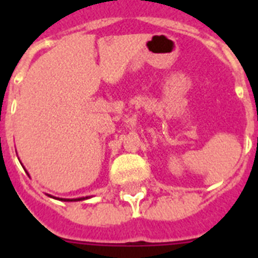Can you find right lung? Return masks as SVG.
<instances>
[{
  "label": "right lung",
  "instance_id": "right-lung-1",
  "mask_svg": "<svg viewBox=\"0 0 258 258\" xmlns=\"http://www.w3.org/2000/svg\"><path fill=\"white\" fill-rule=\"evenodd\" d=\"M85 198H79V199H60V200H64V202H77V200H83ZM88 199V198H86Z\"/></svg>",
  "mask_w": 258,
  "mask_h": 258
}]
</instances>
